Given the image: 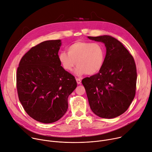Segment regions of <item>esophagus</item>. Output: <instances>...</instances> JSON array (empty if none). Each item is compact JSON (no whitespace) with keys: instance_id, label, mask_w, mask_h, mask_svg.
<instances>
[{"instance_id":"1","label":"esophagus","mask_w":152,"mask_h":152,"mask_svg":"<svg viewBox=\"0 0 152 152\" xmlns=\"http://www.w3.org/2000/svg\"><path fill=\"white\" fill-rule=\"evenodd\" d=\"M76 82H77V84H80L81 83V80H80V79L76 78Z\"/></svg>"}]
</instances>
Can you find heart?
<instances>
[{"instance_id":"1","label":"heart","mask_w":152,"mask_h":152,"mask_svg":"<svg viewBox=\"0 0 152 152\" xmlns=\"http://www.w3.org/2000/svg\"><path fill=\"white\" fill-rule=\"evenodd\" d=\"M105 56V49L101 44L77 40L68 47L67 53L61 52L58 54V60L66 72H72L76 64L75 73L80 76L98 73L103 66Z\"/></svg>"}]
</instances>
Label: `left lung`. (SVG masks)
Returning a JSON list of instances; mask_svg holds the SVG:
<instances>
[{"instance_id": "1", "label": "left lung", "mask_w": 152, "mask_h": 152, "mask_svg": "<svg viewBox=\"0 0 152 152\" xmlns=\"http://www.w3.org/2000/svg\"><path fill=\"white\" fill-rule=\"evenodd\" d=\"M87 37L102 42L106 48L99 73L82 80L90 108L102 118L118 117L128 109L135 96L137 73L134 59L123 44L111 36Z\"/></svg>"}]
</instances>
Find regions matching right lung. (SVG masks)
Here are the masks:
<instances>
[{"mask_svg": "<svg viewBox=\"0 0 152 152\" xmlns=\"http://www.w3.org/2000/svg\"><path fill=\"white\" fill-rule=\"evenodd\" d=\"M61 44L60 39L41 42L24 55L18 68L19 101L27 114L42 123L54 122L65 115L68 96L77 87L58 60Z\"/></svg>", "mask_w": 152, "mask_h": 152, "instance_id": "obj_1", "label": "right lung"}]
</instances>
